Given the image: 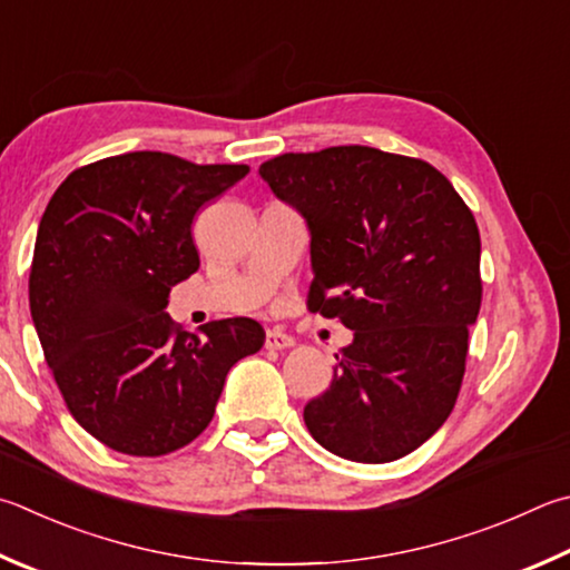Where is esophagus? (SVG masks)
Masks as SVG:
<instances>
[{"mask_svg":"<svg viewBox=\"0 0 570 570\" xmlns=\"http://www.w3.org/2000/svg\"><path fill=\"white\" fill-rule=\"evenodd\" d=\"M294 346V338L284 334V331L272 328L266 331V348L268 351H282V348H292Z\"/></svg>","mask_w":570,"mask_h":570,"instance_id":"esophagus-1","label":"esophagus"}]
</instances>
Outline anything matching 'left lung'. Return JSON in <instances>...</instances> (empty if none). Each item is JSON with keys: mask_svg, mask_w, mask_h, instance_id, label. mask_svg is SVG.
<instances>
[{"mask_svg": "<svg viewBox=\"0 0 570 570\" xmlns=\"http://www.w3.org/2000/svg\"><path fill=\"white\" fill-rule=\"evenodd\" d=\"M312 236L308 308L354 331L304 421L326 451L389 463L456 403L481 308V236L431 164L371 147L282 154L258 167Z\"/></svg>", "mask_w": 570, "mask_h": 570, "instance_id": "left-lung-1", "label": "left lung"}]
</instances>
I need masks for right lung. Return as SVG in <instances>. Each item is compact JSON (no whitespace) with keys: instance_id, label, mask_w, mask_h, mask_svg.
<instances>
[{"instance_id":"right-lung-1","label":"right lung","mask_w":570,"mask_h":570,"mask_svg":"<svg viewBox=\"0 0 570 570\" xmlns=\"http://www.w3.org/2000/svg\"><path fill=\"white\" fill-rule=\"evenodd\" d=\"M246 174L129 151L71 171L47 204L29 308L71 416L114 451L161 456L191 443L229 368L264 346L254 318L212 321L196 336L164 312L199 268L196 212Z\"/></svg>"}]
</instances>
